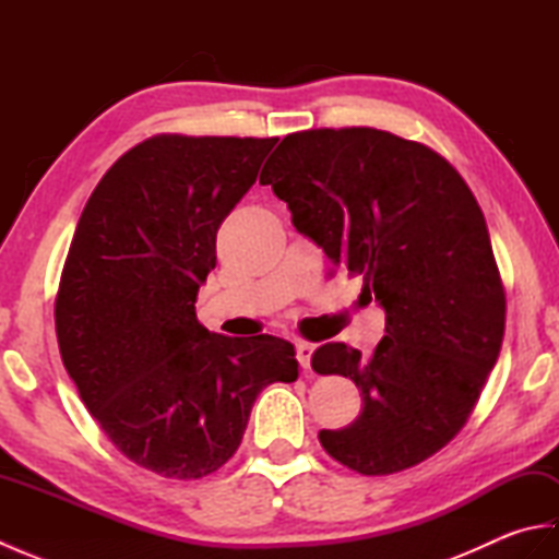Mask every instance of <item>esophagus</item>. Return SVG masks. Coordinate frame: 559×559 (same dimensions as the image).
I'll return each mask as SVG.
<instances>
[{"instance_id":"obj_1","label":"esophagus","mask_w":559,"mask_h":559,"mask_svg":"<svg viewBox=\"0 0 559 559\" xmlns=\"http://www.w3.org/2000/svg\"><path fill=\"white\" fill-rule=\"evenodd\" d=\"M295 348H298V362H300L302 370H310V367H312V353H314L312 343L298 341V343H295Z\"/></svg>"}]
</instances>
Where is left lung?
Masks as SVG:
<instances>
[{
  "label": "left lung",
  "mask_w": 559,
  "mask_h": 559,
  "mask_svg": "<svg viewBox=\"0 0 559 559\" xmlns=\"http://www.w3.org/2000/svg\"><path fill=\"white\" fill-rule=\"evenodd\" d=\"M259 182L386 314L372 355L346 343L312 355L314 372L362 391L358 418L319 442L362 476L432 456L466 425L504 336V288L476 197L432 148L370 127L288 134Z\"/></svg>",
  "instance_id": "8db88e82"
}]
</instances>
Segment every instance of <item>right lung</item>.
Masks as SVG:
<instances>
[{"mask_svg":"<svg viewBox=\"0 0 559 559\" xmlns=\"http://www.w3.org/2000/svg\"><path fill=\"white\" fill-rule=\"evenodd\" d=\"M278 139L160 134L127 151L83 209L55 302L59 353L110 442L194 480L242 442L261 389L295 382L293 343L197 319L216 233Z\"/></svg>","mask_w":559,"mask_h":559,"instance_id":"obj_1","label":"right lung"}]
</instances>
